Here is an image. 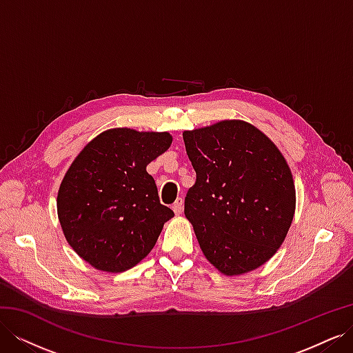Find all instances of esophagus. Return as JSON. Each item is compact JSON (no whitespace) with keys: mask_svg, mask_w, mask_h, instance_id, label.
Listing matches in <instances>:
<instances>
[{"mask_svg":"<svg viewBox=\"0 0 353 353\" xmlns=\"http://www.w3.org/2000/svg\"><path fill=\"white\" fill-rule=\"evenodd\" d=\"M183 209H184L183 199H176V201L172 205V210L175 212V215H181V213H183Z\"/></svg>","mask_w":353,"mask_h":353,"instance_id":"obj_1","label":"esophagus"}]
</instances>
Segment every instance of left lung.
<instances>
[{
    "label": "left lung",
    "mask_w": 353,
    "mask_h": 353,
    "mask_svg": "<svg viewBox=\"0 0 353 353\" xmlns=\"http://www.w3.org/2000/svg\"><path fill=\"white\" fill-rule=\"evenodd\" d=\"M196 170L185 218L206 259L225 275L268 262L281 248L296 209L292 170L276 145L244 121L184 131Z\"/></svg>",
    "instance_id": "left-lung-1"
}]
</instances>
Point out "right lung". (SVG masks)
<instances>
[{
	"mask_svg": "<svg viewBox=\"0 0 353 353\" xmlns=\"http://www.w3.org/2000/svg\"><path fill=\"white\" fill-rule=\"evenodd\" d=\"M170 144L169 132L113 128L85 145L68 169L57 194L59 221L70 248L95 270H131L174 216L145 170Z\"/></svg>",
	"mask_w": 353,
	"mask_h": 353,
	"instance_id": "obj_1",
	"label": "right lung"
}]
</instances>
